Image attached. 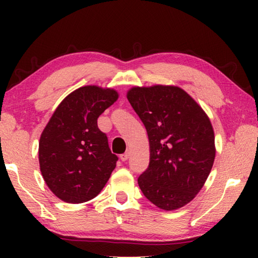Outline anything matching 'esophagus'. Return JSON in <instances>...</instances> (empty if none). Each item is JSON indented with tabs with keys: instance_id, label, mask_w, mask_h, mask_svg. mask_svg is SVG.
Returning <instances> with one entry per match:
<instances>
[{
	"instance_id": "1",
	"label": "esophagus",
	"mask_w": 258,
	"mask_h": 258,
	"mask_svg": "<svg viewBox=\"0 0 258 258\" xmlns=\"http://www.w3.org/2000/svg\"><path fill=\"white\" fill-rule=\"evenodd\" d=\"M128 157H130V151H126L125 154L120 155V159L123 160V161H125V160H127V159H128Z\"/></svg>"
}]
</instances>
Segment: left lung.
<instances>
[{"label":"left lung","mask_w":258,"mask_h":258,"mask_svg":"<svg viewBox=\"0 0 258 258\" xmlns=\"http://www.w3.org/2000/svg\"><path fill=\"white\" fill-rule=\"evenodd\" d=\"M126 97L149 139V167L138 178L140 189L164 211L185 206L203 189L215 159L211 119L175 85L133 86Z\"/></svg>","instance_id":"obj_1"}]
</instances>
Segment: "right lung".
Masks as SVG:
<instances>
[{"label":"right lung","mask_w":258,"mask_h":258,"mask_svg":"<svg viewBox=\"0 0 258 258\" xmlns=\"http://www.w3.org/2000/svg\"><path fill=\"white\" fill-rule=\"evenodd\" d=\"M110 87L85 85L69 93L52 113L38 143V161L46 185L59 199L81 204L93 199L116 167L98 118L117 101Z\"/></svg>","instance_id":"1"}]
</instances>
